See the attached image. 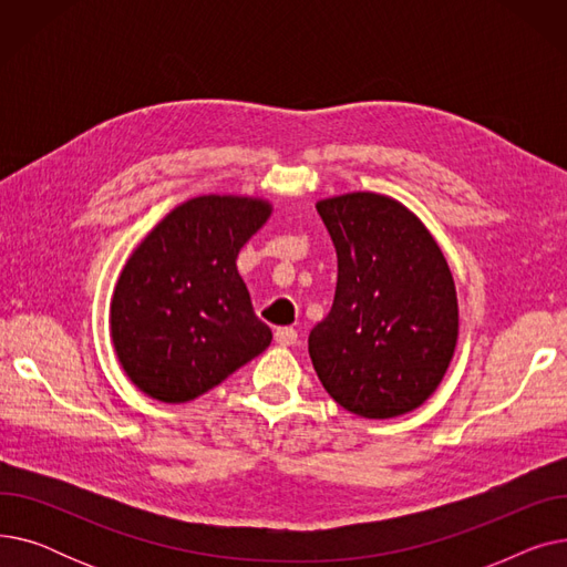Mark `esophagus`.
Returning <instances> with one entry per match:
<instances>
[{"mask_svg":"<svg viewBox=\"0 0 567 567\" xmlns=\"http://www.w3.org/2000/svg\"><path fill=\"white\" fill-rule=\"evenodd\" d=\"M296 340H299V333H296L291 326H280V329H276V342L280 347H291L296 344Z\"/></svg>","mask_w":567,"mask_h":567,"instance_id":"34e87169","label":"esophagus"}]
</instances>
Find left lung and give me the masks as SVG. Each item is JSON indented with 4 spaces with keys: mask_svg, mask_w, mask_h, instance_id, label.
I'll return each mask as SVG.
<instances>
[{
    "mask_svg": "<svg viewBox=\"0 0 567 567\" xmlns=\"http://www.w3.org/2000/svg\"><path fill=\"white\" fill-rule=\"evenodd\" d=\"M338 255L331 312L308 338L319 381L363 419L421 406L457 344L451 268L423 223L395 199L351 193L317 204Z\"/></svg>",
    "mask_w": 567,
    "mask_h": 567,
    "instance_id": "obj_1",
    "label": "left lung"
}]
</instances>
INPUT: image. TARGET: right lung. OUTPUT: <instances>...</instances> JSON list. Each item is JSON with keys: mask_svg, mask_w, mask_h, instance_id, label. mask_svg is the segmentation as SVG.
Wrapping results in <instances>:
<instances>
[{"mask_svg": "<svg viewBox=\"0 0 567 567\" xmlns=\"http://www.w3.org/2000/svg\"><path fill=\"white\" fill-rule=\"evenodd\" d=\"M268 214L261 199L195 197L128 259L112 299V342L148 398L195 400L271 344L236 271L238 250Z\"/></svg>", "mask_w": 567, "mask_h": 567, "instance_id": "obj_1", "label": "right lung"}]
</instances>
